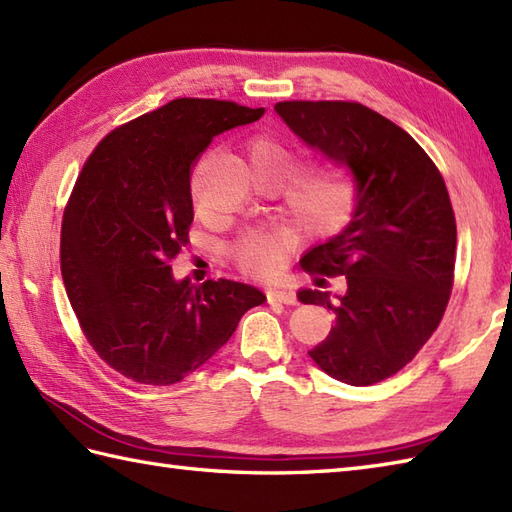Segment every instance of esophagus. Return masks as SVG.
<instances>
[{
	"label": "esophagus",
	"mask_w": 512,
	"mask_h": 512,
	"mask_svg": "<svg viewBox=\"0 0 512 512\" xmlns=\"http://www.w3.org/2000/svg\"><path fill=\"white\" fill-rule=\"evenodd\" d=\"M266 297L270 303H286V306H295L297 303V295L292 288H268Z\"/></svg>",
	"instance_id": "esophagus-1"
}]
</instances>
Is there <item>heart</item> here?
<instances>
[{"label":"heart","instance_id":"obj_1","mask_svg":"<svg viewBox=\"0 0 512 512\" xmlns=\"http://www.w3.org/2000/svg\"><path fill=\"white\" fill-rule=\"evenodd\" d=\"M250 167L266 180H284L299 165V149L279 132H259L248 138ZM292 173V172H291ZM293 174V173H292ZM286 209L301 231L330 235L341 231L354 211V187L339 169H303L286 180ZM195 211H200L195 200ZM231 257L239 270L253 277H270L284 264L286 244L277 233L250 231L233 242Z\"/></svg>","mask_w":512,"mask_h":512}]
</instances>
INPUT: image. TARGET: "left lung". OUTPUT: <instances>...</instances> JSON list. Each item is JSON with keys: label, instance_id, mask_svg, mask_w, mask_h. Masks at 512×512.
Instances as JSON below:
<instances>
[{"label": "left lung", "instance_id": "8db88e82", "mask_svg": "<svg viewBox=\"0 0 512 512\" xmlns=\"http://www.w3.org/2000/svg\"><path fill=\"white\" fill-rule=\"evenodd\" d=\"M303 143L356 180L352 222L301 257L306 273L343 275L345 295L301 290L332 310L328 339L308 352L325 374L365 387L400 372L440 325L451 297L458 228L442 173L405 129L354 101H281Z\"/></svg>", "mask_w": 512, "mask_h": 512}]
</instances>
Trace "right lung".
Wrapping results in <instances>:
<instances>
[{
  "instance_id": "1",
  "label": "right lung",
  "mask_w": 512,
  "mask_h": 512,
  "mask_svg": "<svg viewBox=\"0 0 512 512\" xmlns=\"http://www.w3.org/2000/svg\"><path fill=\"white\" fill-rule=\"evenodd\" d=\"M264 107L176 99L112 129L74 182L61 224V275L85 339L118 374L173 385L231 339L266 297L231 279L176 281L189 242L191 173L213 136Z\"/></svg>"
}]
</instances>
